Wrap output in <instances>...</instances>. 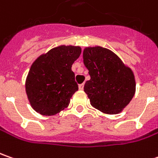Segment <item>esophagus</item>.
Wrapping results in <instances>:
<instances>
[{
    "label": "esophagus",
    "instance_id": "1",
    "mask_svg": "<svg viewBox=\"0 0 158 158\" xmlns=\"http://www.w3.org/2000/svg\"><path fill=\"white\" fill-rule=\"evenodd\" d=\"M79 90H83L84 89V84H80L79 85Z\"/></svg>",
    "mask_w": 158,
    "mask_h": 158
}]
</instances>
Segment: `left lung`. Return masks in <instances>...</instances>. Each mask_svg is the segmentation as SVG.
<instances>
[{"label": "left lung", "mask_w": 158, "mask_h": 158, "mask_svg": "<svg viewBox=\"0 0 158 158\" xmlns=\"http://www.w3.org/2000/svg\"><path fill=\"white\" fill-rule=\"evenodd\" d=\"M83 62L91 78L84 86L91 105L107 114L121 113L135 93L133 71L114 52L101 46L85 47Z\"/></svg>", "instance_id": "1"}]
</instances>
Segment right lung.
<instances>
[{
  "label": "right lung",
  "mask_w": 158,
  "mask_h": 158,
  "mask_svg": "<svg viewBox=\"0 0 158 158\" xmlns=\"http://www.w3.org/2000/svg\"><path fill=\"white\" fill-rule=\"evenodd\" d=\"M81 53L74 45H58L35 59L25 81L32 108L42 115H55L70 104L79 87L72 65Z\"/></svg>",
  "instance_id": "obj_1"
}]
</instances>
